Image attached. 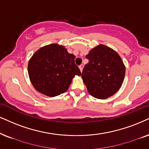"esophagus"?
<instances>
[{
  "label": "esophagus",
  "mask_w": 149,
  "mask_h": 149,
  "mask_svg": "<svg viewBox=\"0 0 149 149\" xmlns=\"http://www.w3.org/2000/svg\"><path fill=\"white\" fill-rule=\"evenodd\" d=\"M83 67H84V65H80L79 66V68H80L81 72H82V70H83Z\"/></svg>",
  "instance_id": "1"
}]
</instances>
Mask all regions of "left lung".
<instances>
[{
  "instance_id": "8db88e82",
  "label": "left lung",
  "mask_w": 149,
  "mask_h": 149,
  "mask_svg": "<svg viewBox=\"0 0 149 149\" xmlns=\"http://www.w3.org/2000/svg\"><path fill=\"white\" fill-rule=\"evenodd\" d=\"M86 58L82 78L90 95L106 99L121 87L125 75V67L118 53L103 45L90 51Z\"/></svg>"
}]
</instances>
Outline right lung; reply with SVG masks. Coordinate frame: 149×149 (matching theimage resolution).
I'll return each instance as SVG.
<instances>
[{
    "label": "right lung",
    "mask_w": 149,
    "mask_h": 149,
    "mask_svg": "<svg viewBox=\"0 0 149 149\" xmlns=\"http://www.w3.org/2000/svg\"><path fill=\"white\" fill-rule=\"evenodd\" d=\"M75 56L57 44L43 47L33 54L28 64V73L33 87L49 97L68 89L72 78L81 72Z\"/></svg>",
    "instance_id": "add662e5"
}]
</instances>
